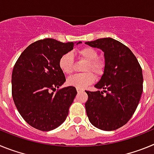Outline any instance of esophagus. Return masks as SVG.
I'll list each match as a JSON object with an SVG mask.
<instances>
[{
	"instance_id": "esophagus-1",
	"label": "esophagus",
	"mask_w": 154,
	"mask_h": 154,
	"mask_svg": "<svg viewBox=\"0 0 154 154\" xmlns=\"http://www.w3.org/2000/svg\"><path fill=\"white\" fill-rule=\"evenodd\" d=\"M82 91H84V89H79V88H77V92H82Z\"/></svg>"
}]
</instances>
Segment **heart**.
Segmentation results:
<instances>
[{"label": "heart", "mask_w": 154, "mask_h": 154, "mask_svg": "<svg viewBox=\"0 0 154 154\" xmlns=\"http://www.w3.org/2000/svg\"><path fill=\"white\" fill-rule=\"evenodd\" d=\"M79 56L83 58L88 63L85 65V72L92 70L94 73L98 75H101L104 72L105 63L102 60L99 59V53L95 48L92 47L83 48L78 51ZM58 65L61 70L65 74L69 75L74 70L75 60L72 52H66L59 58ZM96 75L91 72L75 74L71 76L67 79L68 85L74 86L79 89H84L88 85H91L96 81Z\"/></svg>", "instance_id": "heart-1"}]
</instances>
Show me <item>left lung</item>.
Wrapping results in <instances>:
<instances>
[{
    "label": "left lung",
    "mask_w": 154,
    "mask_h": 154,
    "mask_svg": "<svg viewBox=\"0 0 154 154\" xmlns=\"http://www.w3.org/2000/svg\"><path fill=\"white\" fill-rule=\"evenodd\" d=\"M85 44L101 49L105 57L104 73L95 85L99 90L85 91L86 114L98 129L115 130L126 124L137 109L143 92L142 69L131 50L115 39L104 38Z\"/></svg>",
    "instance_id": "8db88e82"
}]
</instances>
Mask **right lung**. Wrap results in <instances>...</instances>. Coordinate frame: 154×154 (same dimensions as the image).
Returning <instances> with one entry per match:
<instances>
[{
	"instance_id": "1",
	"label": "right lung",
	"mask_w": 154,
	"mask_h": 154,
	"mask_svg": "<svg viewBox=\"0 0 154 154\" xmlns=\"http://www.w3.org/2000/svg\"><path fill=\"white\" fill-rule=\"evenodd\" d=\"M74 44L53 38L37 41L24 49L14 66L13 100L23 119L37 130H55L69 114L76 89L68 86L55 92L65 82L59 58L72 51Z\"/></svg>"
}]
</instances>
